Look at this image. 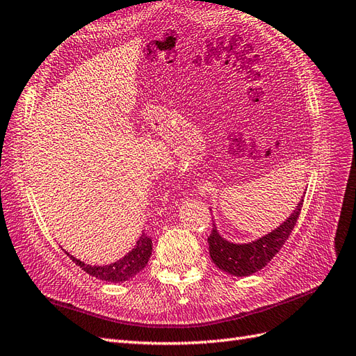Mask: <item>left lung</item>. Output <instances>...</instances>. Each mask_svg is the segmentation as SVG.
I'll return each mask as SVG.
<instances>
[{"label": "left lung", "mask_w": 356, "mask_h": 356, "mask_svg": "<svg viewBox=\"0 0 356 356\" xmlns=\"http://www.w3.org/2000/svg\"><path fill=\"white\" fill-rule=\"evenodd\" d=\"M304 197L296 204V208L292 211L280 226L273 229L266 235L256 238L250 243H232L218 232L217 225L214 223L213 232L208 238V250L211 261L216 264L220 270L235 275L247 277L252 275L271 261V259L280 252L282 245L289 238L293 230L296 220L300 217ZM211 209V208H209ZM213 211V209H211Z\"/></svg>", "instance_id": "8db88e82"}]
</instances>
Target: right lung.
<instances>
[{
    "label": "right lung",
    "mask_w": 356,
    "mask_h": 356,
    "mask_svg": "<svg viewBox=\"0 0 356 356\" xmlns=\"http://www.w3.org/2000/svg\"><path fill=\"white\" fill-rule=\"evenodd\" d=\"M151 253H152L151 238H148L143 232L138 238L136 244H134V247L129 253H126L121 259H118V261H115L109 265L85 264L81 261V259H76L69 252H65V254L69 256L76 265L81 266L86 274L99 278V280L111 282V283H122V282L130 280V278H133L148 265Z\"/></svg>",
    "instance_id": "1"
}]
</instances>
